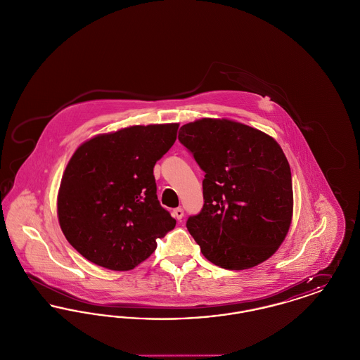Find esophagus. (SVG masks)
<instances>
[{
  "label": "esophagus",
  "instance_id": "1",
  "mask_svg": "<svg viewBox=\"0 0 360 360\" xmlns=\"http://www.w3.org/2000/svg\"><path fill=\"white\" fill-rule=\"evenodd\" d=\"M184 214H185V213H184V209H182V207H176V209L172 210V216H174L178 221H181V220L184 219Z\"/></svg>",
  "mask_w": 360,
  "mask_h": 360
}]
</instances>
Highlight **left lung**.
<instances>
[{"label": "left lung", "instance_id": "left-lung-1", "mask_svg": "<svg viewBox=\"0 0 360 360\" xmlns=\"http://www.w3.org/2000/svg\"><path fill=\"white\" fill-rule=\"evenodd\" d=\"M178 140L205 172L204 206L186 221L202 255L226 270L267 260L292 216L290 166L279 144L248 125L214 119L182 125Z\"/></svg>", "mask_w": 360, "mask_h": 360}]
</instances>
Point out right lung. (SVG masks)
Returning a JSON list of instances; mask_svg holds the SVG:
<instances>
[{"label": "right lung", "mask_w": 360, "mask_h": 360, "mask_svg": "<svg viewBox=\"0 0 360 360\" xmlns=\"http://www.w3.org/2000/svg\"><path fill=\"white\" fill-rule=\"evenodd\" d=\"M178 124L135 125L85 141L71 156L58 194V217L87 260L127 271L150 257L176 221L156 195L155 163Z\"/></svg>", "instance_id": "add662e5"}]
</instances>
